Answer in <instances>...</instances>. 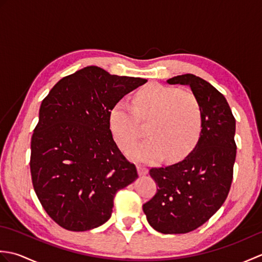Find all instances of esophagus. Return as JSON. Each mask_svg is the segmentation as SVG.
Segmentation results:
<instances>
[{
  "label": "esophagus",
  "mask_w": 262,
  "mask_h": 262,
  "mask_svg": "<svg viewBox=\"0 0 262 262\" xmlns=\"http://www.w3.org/2000/svg\"><path fill=\"white\" fill-rule=\"evenodd\" d=\"M137 171H138V174L140 176H144V174H146L147 172H148V170H147V168L145 165H137Z\"/></svg>",
  "instance_id": "1"
}]
</instances>
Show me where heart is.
<instances>
[{"mask_svg":"<svg viewBox=\"0 0 262 262\" xmlns=\"http://www.w3.org/2000/svg\"><path fill=\"white\" fill-rule=\"evenodd\" d=\"M147 122L148 140L133 147L129 157L153 162L164 159L178 162L197 145L203 129V108L190 91L152 83L126 101L114 104L109 127L116 143L127 149L141 137V122Z\"/></svg>","mask_w":262,"mask_h":262,"instance_id":"obj_1","label":"heart"}]
</instances>
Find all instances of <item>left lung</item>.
<instances>
[{
  "instance_id": "obj_1",
  "label": "left lung",
  "mask_w": 262,
  "mask_h": 262,
  "mask_svg": "<svg viewBox=\"0 0 262 262\" xmlns=\"http://www.w3.org/2000/svg\"><path fill=\"white\" fill-rule=\"evenodd\" d=\"M166 82L190 86L202 104L203 129L185 160L149 170L158 190L143 210L154 230L182 234L206 223L229 194L236 157L235 118L223 94L202 77L183 74Z\"/></svg>"
}]
</instances>
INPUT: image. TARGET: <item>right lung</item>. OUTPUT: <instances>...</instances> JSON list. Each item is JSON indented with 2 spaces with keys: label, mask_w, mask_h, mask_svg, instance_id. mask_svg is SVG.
<instances>
[{
  "label": "right lung",
  "mask_w": 262,
  "mask_h": 262,
  "mask_svg": "<svg viewBox=\"0 0 262 262\" xmlns=\"http://www.w3.org/2000/svg\"><path fill=\"white\" fill-rule=\"evenodd\" d=\"M146 82L86 66L59 80L42 100L31 137L32 186L63 229L83 232L105 223L116 192L138 177L116 145L109 113Z\"/></svg>",
  "instance_id": "1"
}]
</instances>
